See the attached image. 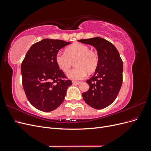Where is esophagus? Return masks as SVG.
Returning <instances> with one entry per match:
<instances>
[{"label": "esophagus", "instance_id": "34e87169", "mask_svg": "<svg viewBox=\"0 0 151 151\" xmlns=\"http://www.w3.org/2000/svg\"><path fill=\"white\" fill-rule=\"evenodd\" d=\"M80 83L81 82H79V81H73V84H75L77 85H79Z\"/></svg>", "mask_w": 151, "mask_h": 151}]
</instances>
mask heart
<instances>
[{
    "label": "heart",
    "instance_id": "obj_1",
    "mask_svg": "<svg viewBox=\"0 0 151 151\" xmlns=\"http://www.w3.org/2000/svg\"><path fill=\"white\" fill-rule=\"evenodd\" d=\"M55 63L58 68L67 72L75 62V67L67 73V76L71 80H80L88 74H93L98 67L99 57L98 52L91 50L88 45L75 43L68 47L65 53H58L55 56Z\"/></svg>",
    "mask_w": 151,
    "mask_h": 151
}]
</instances>
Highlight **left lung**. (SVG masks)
<instances>
[{"label": "left lung", "instance_id": "1", "mask_svg": "<svg viewBox=\"0 0 151 151\" xmlns=\"http://www.w3.org/2000/svg\"><path fill=\"white\" fill-rule=\"evenodd\" d=\"M78 42L92 45L99 57L94 74L86 81L89 89L83 93V99L92 108L103 109L115 101L122 87L123 62L120 53L111 43L100 37Z\"/></svg>", "mask_w": 151, "mask_h": 151}]
</instances>
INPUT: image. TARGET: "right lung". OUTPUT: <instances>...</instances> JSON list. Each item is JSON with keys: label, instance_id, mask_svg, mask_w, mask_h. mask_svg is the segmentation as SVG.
<instances>
[{"label": "right lung", "instance_id": "right-lung-1", "mask_svg": "<svg viewBox=\"0 0 151 151\" xmlns=\"http://www.w3.org/2000/svg\"><path fill=\"white\" fill-rule=\"evenodd\" d=\"M71 43L60 40L43 39L33 44L21 64L22 86L29 103L36 109L52 111L63 103L72 81L58 68L55 56Z\"/></svg>", "mask_w": 151, "mask_h": 151}]
</instances>
